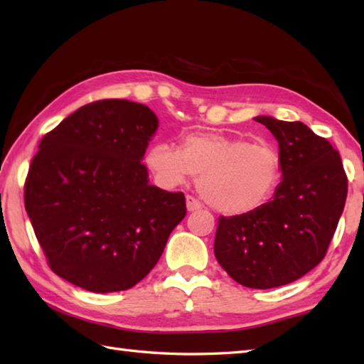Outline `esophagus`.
Here are the masks:
<instances>
[{"mask_svg":"<svg viewBox=\"0 0 364 364\" xmlns=\"http://www.w3.org/2000/svg\"><path fill=\"white\" fill-rule=\"evenodd\" d=\"M186 206H188L189 213H194V211H197V210H200V208H202V203H200L197 198L188 196L186 197Z\"/></svg>","mask_w":364,"mask_h":364,"instance_id":"34e87169","label":"esophagus"}]
</instances>
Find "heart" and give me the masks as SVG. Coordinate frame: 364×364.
Segmentation results:
<instances>
[{
  "mask_svg": "<svg viewBox=\"0 0 364 364\" xmlns=\"http://www.w3.org/2000/svg\"><path fill=\"white\" fill-rule=\"evenodd\" d=\"M145 164L170 188L198 175L197 188L205 202L227 215L257 211L272 196L282 175L274 146L215 133L184 137L181 150L154 142L145 153Z\"/></svg>",
  "mask_w": 364,
  "mask_h": 364,
  "instance_id": "1",
  "label": "heart"
}]
</instances>
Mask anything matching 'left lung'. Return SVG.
Instances as JSON below:
<instances>
[{"instance_id": "left-lung-1", "label": "left lung", "mask_w": 364, "mask_h": 364, "mask_svg": "<svg viewBox=\"0 0 364 364\" xmlns=\"http://www.w3.org/2000/svg\"><path fill=\"white\" fill-rule=\"evenodd\" d=\"M278 142L282 183L257 211L219 218L214 255L239 284L269 289L299 280L323 259L347 197L339 153L301 122L258 115Z\"/></svg>"}]
</instances>
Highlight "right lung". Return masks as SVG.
<instances>
[{"label": "right lung", "mask_w": 364, "mask_h": 364, "mask_svg": "<svg viewBox=\"0 0 364 364\" xmlns=\"http://www.w3.org/2000/svg\"><path fill=\"white\" fill-rule=\"evenodd\" d=\"M159 120L149 106L102 100L45 134L25 208L51 270L90 292L133 288L186 215L183 192L150 184L144 154Z\"/></svg>", "instance_id": "1"}]
</instances>
